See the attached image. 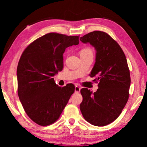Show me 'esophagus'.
<instances>
[{"mask_svg":"<svg viewBox=\"0 0 147 147\" xmlns=\"http://www.w3.org/2000/svg\"><path fill=\"white\" fill-rule=\"evenodd\" d=\"M80 88L79 86H75V88H74V91H75V93H78L80 91Z\"/></svg>","mask_w":147,"mask_h":147,"instance_id":"34e87169","label":"esophagus"}]
</instances>
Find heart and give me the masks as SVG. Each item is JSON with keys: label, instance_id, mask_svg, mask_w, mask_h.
<instances>
[{"label": "heart", "instance_id": "1", "mask_svg": "<svg viewBox=\"0 0 147 147\" xmlns=\"http://www.w3.org/2000/svg\"><path fill=\"white\" fill-rule=\"evenodd\" d=\"M89 55H93V52L92 50L89 48H84L81 50L80 51V56H89Z\"/></svg>", "mask_w": 147, "mask_h": 147}]
</instances>
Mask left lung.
Wrapping results in <instances>:
<instances>
[{"label":"left lung","mask_w":147,"mask_h":147,"mask_svg":"<svg viewBox=\"0 0 147 147\" xmlns=\"http://www.w3.org/2000/svg\"><path fill=\"white\" fill-rule=\"evenodd\" d=\"M96 50V58L89 76L98 82L96 92L82 88V114L93 125L103 126L121 113L129 97L130 74L125 54L119 45L106 32L94 31L80 38Z\"/></svg>","instance_id":"left-lung-1"}]
</instances>
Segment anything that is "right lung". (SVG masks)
<instances>
[{"label":"right lung","mask_w":147,"mask_h":147,"mask_svg":"<svg viewBox=\"0 0 147 147\" xmlns=\"http://www.w3.org/2000/svg\"><path fill=\"white\" fill-rule=\"evenodd\" d=\"M79 43V36L49 33L32 42L22 54L17 69L18 95L26 113L41 126L59 119L74 86L59 87L53 76L63 67L66 48Z\"/></svg>","instance_id":"obj_1"}]
</instances>
